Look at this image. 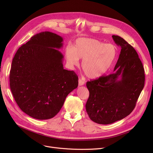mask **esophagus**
Listing matches in <instances>:
<instances>
[{
	"label": "esophagus",
	"mask_w": 153,
	"mask_h": 153,
	"mask_svg": "<svg viewBox=\"0 0 153 153\" xmlns=\"http://www.w3.org/2000/svg\"><path fill=\"white\" fill-rule=\"evenodd\" d=\"M84 84V82L82 81L81 79H79V85H83Z\"/></svg>",
	"instance_id": "1"
}]
</instances>
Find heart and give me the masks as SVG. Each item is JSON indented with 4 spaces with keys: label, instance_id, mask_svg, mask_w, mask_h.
<instances>
[{
    "label": "heart",
    "instance_id": "b5f03b06",
    "mask_svg": "<svg viewBox=\"0 0 153 153\" xmlns=\"http://www.w3.org/2000/svg\"><path fill=\"white\" fill-rule=\"evenodd\" d=\"M65 56L70 68L79 65L83 59L82 69L88 78L97 79L110 69L117 56V49L112 44H105L94 38H82L76 40L72 47L68 46Z\"/></svg>",
    "mask_w": 153,
    "mask_h": 153
}]
</instances>
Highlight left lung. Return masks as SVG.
Here are the masks:
<instances>
[{
  "label": "left lung",
  "mask_w": 153,
  "mask_h": 153,
  "mask_svg": "<svg viewBox=\"0 0 153 153\" xmlns=\"http://www.w3.org/2000/svg\"><path fill=\"white\" fill-rule=\"evenodd\" d=\"M121 51L113 74L88 81L89 91L85 108L93 122L113 123L129 115L143 89L145 75L134 48L117 35L112 36Z\"/></svg>",
  "instance_id": "1"
}]
</instances>
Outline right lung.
Here are the masks:
<instances>
[{
    "mask_svg": "<svg viewBox=\"0 0 153 153\" xmlns=\"http://www.w3.org/2000/svg\"><path fill=\"white\" fill-rule=\"evenodd\" d=\"M62 42L57 34L41 32L20 47L13 58L10 89L20 108L32 118L54 117L78 86L75 72L64 69V56L58 50Z\"/></svg>",
    "mask_w": 153,
    "mask_h": 153,
    "instance_id": "right-lung-1",
    "label": "right lung"
}]
</instances>
